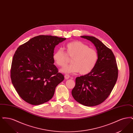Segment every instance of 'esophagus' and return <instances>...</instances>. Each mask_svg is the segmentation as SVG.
<instances>
[{"label": "esophagus", "mask_w": 133, "mask_h": 133, "mask_svg": "<svg viewBox=\"0 0 133 133\" xmlns=\"http://www.w3.org/2000/svg\"><path fill=\"white\" fill-rule=\"evenodd\" d=\"M64 77H65V79H69V78H70L69 75H67V74H66V75H65Z\"/></svg>", "instance_id": "34e87169"}]
</instances>
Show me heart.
Here are the masks:
<instances>
[{
	"label": "heart",
	"mask_w": 133,
	"mask_h": 133,
	"mask_svg": "<svg viewBox=\"0 0 133 133\" xmlns=\"http://www.w3.org/2000/svg\"><path fill=\"white\" fill-rule=\"evenodd\" d=\"M65 49L66 53L62 49L59 48L53 55L54 62L61 67L67 63V56L72 58V64L62 68L60 70L61 72L72 74L79 72L81 75H86L94 69L98 60V53L96 49L89 48L79 41L68 43Z\"/></svg>",
	"instance_id": "obj_1"
}]
</instances>
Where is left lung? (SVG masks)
<instances>
[{"label":"left lung","mask_w":133,"mask_h":133,"mask_svg":"<svg viewBox=\"0 0 133 133\" xmlns=\"http://www.w3.org/2000/svg\"><path fill=\"white\" fill-rule=\"evenodd\" d=\"M95 45L98 60L94 69L88 74L76 78L72 95L76 101L86 106H95L104 101L117 82L118 70L112 50L93 36H81Z\"/></svg>","instance_id":"8db88e82"}]
</instances>
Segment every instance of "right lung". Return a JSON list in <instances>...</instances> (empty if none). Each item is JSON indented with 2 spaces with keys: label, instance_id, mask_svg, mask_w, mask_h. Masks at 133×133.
Here are the masks:
<instances>
[{
  "label": "right lung",
  "instance_id": "obj_1",
  "mask_svg": "<svg viewBox=\"0 0 133 133\" xmlns=\"http://www.w3.org/2000/svg\"><path fill=\"white\" fill-rule=\"evenodd\" d=\"M66 39L39 35L17 49L13 57L11 78L24 101L38 105L53 97L56 86L64 79L53 64V55L55 46Z\"/></svg>",
  "mask_w": 133,
  "mask_h": 133
}]
</instances>
